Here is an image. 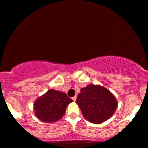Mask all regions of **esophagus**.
<instances>
[{
    "instance_id": "esophagus-1",
    "label": "esophagus",
    "mask_w": 148,
    "mask_h": 148,
    "mask_svg": "<svg viewBox=\"0 0 148 148\" xmlns=\"http://www.w3.org/2000/svg\"><path fill=\"white\" fill-rule=\"evenodd\" d=\"M72 100H74V102H75V101H76V100H77V96L73 97V98H72Z\"/></svg>"
}]
</instances>
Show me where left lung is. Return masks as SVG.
Wrapping results in <instances>:
<instances>
[{
    "label": "left lung",
    "mask_w": 148,
    "mask_h": 148,
    "mask_svg": "<svg viewBox=\"0 0 148 148\" xmlns=\"http://www.w3.org/2000/svg\"><path fill=\"white\" fill-rule=\"evenodd\" d=\"M76 103L84 118L97 124L110 119L118 105L114 95L110 90L93 84H89L81 89Z\"/></svg>",
    "instance_id": "1"
}]
</instances>
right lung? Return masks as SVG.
Instances as JSON below:
<instances>
[{"label":"right lung","mask_w":148,"mask_h":148,"mask_svg":"<svg viewBox=\"0 0 148 148\" xmlns=\"http://www.w3.org/2000/svg\"><path fill=\"white\" fill-rule=\"evenodd\" d=\"M72 101L65 92L50 89L35 101V115L43 122H55L64 116L66 108Z\"/></svg>","instance_id":"obj_1"}]
</instances>
